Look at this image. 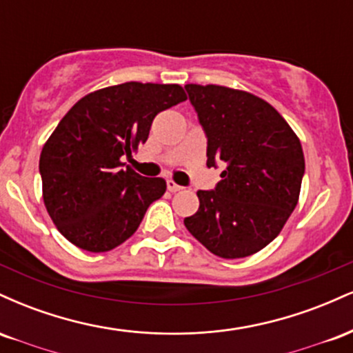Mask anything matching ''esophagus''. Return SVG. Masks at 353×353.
Here are the masks:
<instances>
[{"label":"esophagus","mask_w":353,"mask_h":353,"mask_svg":"<svg viewBox=\"0 0 353 353\" xmlns=\"http://www.w3.org/2000/svg\"><path fill=\"white\" fill-rule=\"evenodd\" d=\"M182 188L179 184H176L174 181H168V190L169 192H177V190H181Z\"/></svg>","instance_id":"1"}]
</instances>
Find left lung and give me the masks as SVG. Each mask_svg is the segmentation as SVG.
<instances>
[{
  "instance_id": "obj_1",
  "label": "left lung",
  "mask_w": 353,
  "mask_h": 353,
  "mask_svg": "<svg viewBox=\"0 0 353 353\" xmlns=\"http://www.w3.org/2000/svg\"><path fill=\"white\" fill-rule=\"evenodd\" d=\"M208 136V165L228 168L216 190H199L184 225L222 259L262 250L281 234L299 202L302 144L277 109L259 96L217 84H185Z\"/></svg>"
}]
</instances>
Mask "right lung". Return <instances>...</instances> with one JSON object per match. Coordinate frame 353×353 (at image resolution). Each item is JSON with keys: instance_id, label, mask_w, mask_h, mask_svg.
<instances>
[{"instance_id": "right-lung-1", "label": "right lung", "mask_w": 353, "mask_h": 353, "mask_svg": "<svg viewBox=\"0 0 353 353\" xmlns=\"http://www.w3.org/2000/svg\"><path fill=\"white\" fill-rule=\"evenodd\" d=\"M185 99L179 84L129 81L89 92L59 121L39 172L48 214L71 244L108 252L136 232L165 181L123 169V157L148 141L154 117Z\"/></svg>"}]
</instances>
